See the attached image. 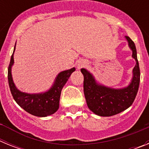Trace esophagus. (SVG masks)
Listing matches in <instances>:
<instances>
[{"label": "esophagus", "mask_w": 149, "mask_h": 149, "mask_svg": "<svg viewBox=\"0 0 149 149\" xmlns=\"http://www.w3.org/2000/svg\"><path fill=\"white\" fill-rule=\"evenodd\" d=\"M86 65V63L85 61H84V60L78 61V63H77V67L78 69H81V68H84V67H85Z\"/></svg>", "instance_id": "esophagus-1"}]
</instances>
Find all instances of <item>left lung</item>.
Segmentation results:
<instances>
[{
    "instance_id": "1",
    "label": "left lung",
    "mask_w": 149,
    "mask_h": 149,
    "mask_svg": "<svg viewBox=\"0 0 149 149\" xmlns=\"http://www.w3.org/2000/svg\"><path fill=\"white\" fill-rule=\"evenodd\" d=\"M132 57L136 61L133 68L132 79L128 86L120 89L109 87L97 82L93 74L81 68L84 74V92L86 104L91 111L99 116H112L131 106L136 98L139 85L140 72L136 46L128 36H125Z\"/></svg>"
}]
</instances>
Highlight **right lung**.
<instances>
[{
    "instance_id": "add662e5",
    "label": "right lung",
    "mask_w": 149,
    "mask_h": 149,
    "mask_svg": "<svg viewBox=\"0 0 149 149\" xmlns=\"http://www.w3.org/2000/svg\"><path fill=\"white\" fill-rule=\"evenodd\" d=\"M15 45L8 68V82L13 98L22 108L31 115L38 117L52 115L59 109L62 89L65 86L72 72L75 71V68L60 72L55 78L53 85L46 92L33 94L23 93L15 86L12 76V66L14 64L13 55L15 50Z\"/></svg>"
}]
</instances>
